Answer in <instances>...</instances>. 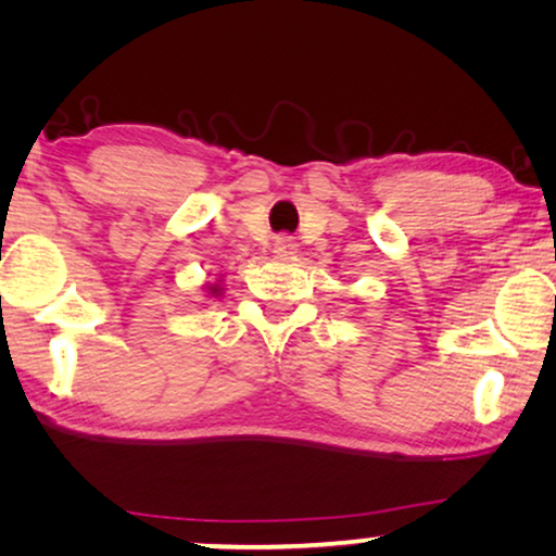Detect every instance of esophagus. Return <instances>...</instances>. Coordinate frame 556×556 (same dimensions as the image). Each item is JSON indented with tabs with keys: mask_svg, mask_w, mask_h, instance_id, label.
<instances>
[{
	"mask_svg": "<svg viewBox=\"0 0 556 556\" xmlns=\"http://www.w3.org/2000/svg\"><path fill=\"white\" fill-rule=\"evenodd\" d=\"M273 253H276L278 257H295V253H299V242H295L293 238H288V235H280V238L276 240V248H273Z\"/></svg>",
	"mask_w": 556,
	"mask_h": 556,
	"instance_id": "1",
	"label": "esophagus"
}]
</instances>
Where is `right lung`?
Returning <instances> with one entry per match:
<instances>
[{
  "label": "right lung",
  "instance_id": "obj_1",
  "mask_svg": "<svg viewBox=\"0 0 556 556\" xmlns=\"http://www.w3.org/2000/svg\"><path fill=\"white\" fill-rule=\"evenodd\" d=\"M204 293L212 295V299H219L223 295V280H217V283H204Z\"/></svg>",
  "mask_w": 556,
  "mask_h": 556
}]
</instances>
